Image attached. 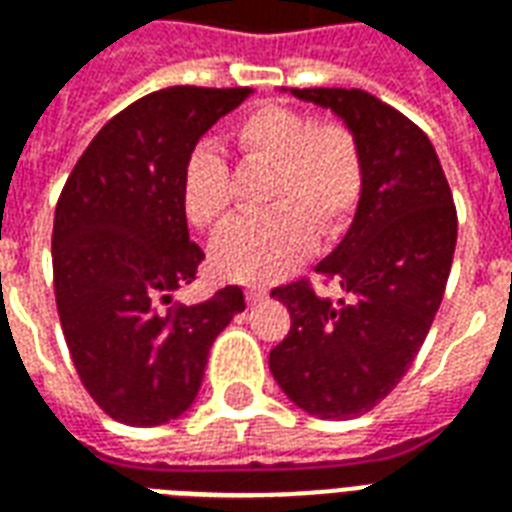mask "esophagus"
<instances>
[{
    "mask_svg": "<svg viewBox=\"0 0 512 512\" xmlns=\"http://www.w3.org/2000/svg\"><path fill=\"white\" fill-rule=\"evenodd\" d=\"M246 301H249V304H263V301H268V290L266 288H246Z\"/></svg>",
    "mask_w": 512,
    "mask_h": 512,
    "instance_id": "obj_1",
    "label": "esophagus"
}]
</instances>
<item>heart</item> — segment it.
Returning <instances> with one entry per match:
<instances>
[{"mask_svg":"<svg viewBox=\"0 0 512 512\" xmlns=\"http://www.w3.org/2000/svg\"><path fill=\"white\" fill-rule=\"evenodd\" d=\"M233 145L246 164L271 167L268 211L238 216L211 244L222 279L263 285L301 266L321 235L334 241L351 227L365 194V158L340 120L312 123L282 104H257L233 123ZM230 169L211 145H197L180 169V208L197 230H213L230 211Z\"/></svg>","mask_w":512,"mask_h":512,"instance_id":"1","label":"heart"}]
</instances>
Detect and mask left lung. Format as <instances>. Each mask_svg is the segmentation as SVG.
<instances>
[{"label": "left lung", "mask_w": 512, "mask_h": 512, "mask_svg": "<svg viewBox=\"0 0 512 512\" xmlns=\"http://www.w3.org/2000/svg\"><path fill=\"white\" fill-rule=\"evenodd\" d=\"M351 128L365 158V194L332 255L318 263L348 299L307 282L271 290L290 332L268 354L279 389L321 419L381 403L425 343L450 277L458 216L439 156L422 128L365 90H290Z\"/></svg>", "instance_id": "8db88e82"}]
</instances>
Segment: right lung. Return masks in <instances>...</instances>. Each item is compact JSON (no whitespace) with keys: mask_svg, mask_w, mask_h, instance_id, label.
Listing matches in <instances>:
<instances>
[{"mask_svg":"<svg viewBox=\"0 0 512 512\" xmlns=\"http://www.w3.org/2000/svg\"><path fill=\"white\" fill-rule=\"evenodd\" d=\"M249 87H167L123 109L76 161L54 211L51 263L65 343L98 406L134 428L178 419L200 392L216 334L244 312L227 285L202 304L172 290L205 255L180 208V169Z\"/></svg>","mask_w":512,"mask_h":512,"instance_id":"obj_1","label":"right lung"}]
</instances>
